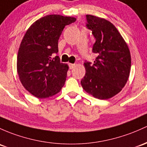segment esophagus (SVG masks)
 <instances>
[{
  "mask_svg": "<svg viewBox=\"0 0 147 147\" xmlns=\"http://www.w3.org/2000/svg\"><path fill=\"white\" fill-rule=\"evenodd\" d=\"M75 66H76L75 64H69V69H74V68L75 67Z\"/></svg>",
  "mask_w": 147,
  "mask_h": 147,
  "instance_id": "1",
  "label": "esophagus"
}]
</instances>
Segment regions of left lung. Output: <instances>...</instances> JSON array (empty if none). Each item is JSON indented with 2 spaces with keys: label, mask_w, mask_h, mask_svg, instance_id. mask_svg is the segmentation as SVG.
I'll list each match as a JSON object with an SVG mask.
<instances>
[{
  "label": "left lung",
  "mask_w": 147,
  "mask_h": 147,
  "mask_svg": "<svg viewBox=\"0 0 147 147\" xmlns=\"http://www.w3.org/2000/svg\"><path fill=\"white\" fill-rule=\"evenodd\" d=\"M87 27L96 41L92 52L97 55L93 64L86 61V74L81 80L84 90L95 98L108 99L122 90L131 67L127 43L116 26L104 18L87 15Z\"/></svg>",
  "instance_id": "8db88e82"
}]
</instances>
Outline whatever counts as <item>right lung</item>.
<instances>
[{
  "mask_svg": "<svg viewBox=\"0 0 147 147\" xmlns=\"http://www.w3.org/2000/svg\"><path fill=\"white\" fill-rule=\"evenodd\" d=\"M75 17L47 15L33 23L24 36L17 59L19 78L25 89L39 99L60 92L69 66L59 61L58 40L67 25Z\"/></svg>",
  "mask_w": 147,
  "mask_h": 147,
  "instance_id": "1",
  "label": "right lung"
}]
</instances>
